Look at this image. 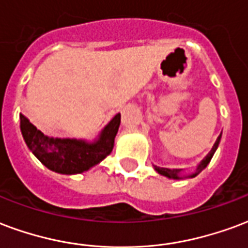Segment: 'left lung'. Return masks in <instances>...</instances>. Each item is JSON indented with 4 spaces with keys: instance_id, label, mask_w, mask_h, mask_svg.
Returning a JSON list of instances; mask_svg holds the SVG:
<instances>
[{
    "instance_id": "1",
    "label": "left lung",
    "mask_w": 248,
    "mask_h": 248,
    "mask_svg": "<svg viewBox=\"0 0 248 248\" xmlns=\"http://www.w3.org/2000/svg\"><path fill=\"white\" fill-rule=\"evenodd\" d=\"M219 140H221V135L218 137L216 143H214V146H213V148L210 150V152H209L208 155L205 156V159H203L199 166H197V168H196V170H194L193 173H192V175L185 176V177H194V176L199 175L203 168H206V166H208L209 163H210V160H212L214 152H216V150H217L218 144H219ZM154 168H155V170H156L157 173L166 176V177H168V179H175V180H180V179H183V176H180L181 170H170V168H161V167H156V166H154Z\"/></svg>"
}]
</instances>
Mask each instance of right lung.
I'll list each match as a JSON object with an SVG mask.
<instances>
[{
    "instance_id": "obj_1",
    "label": "right lung",
    "mask_w": 248,
    "mask_h": 248,
    "mask_svg": "<svg viewBox=\"0 0 248 248\" xmlns=\"http://www.w3.org/2000/svg\"><path fill=\"white\" fill-rule=\"evenodd\" d=\"M19 118L22 135L30 151L48 170L63 175L81 173L104 160L113 151L121 124V114H117L101 131L97 140L88 143L78 139L49 138L23 114H19Z\"/></svg>"
}]
</instances>
